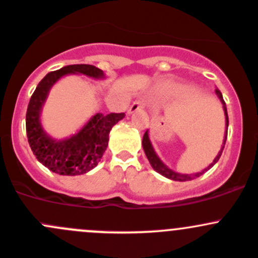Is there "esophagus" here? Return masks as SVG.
Instances as JSON below:
<instances>
[{
    "label": "esophagus",
    "mask_w": 258,
    "mask_h": 258,
    "mask_svg": "<svg viewBox=\"0 0 258 258\" xmlns=\"http://www.w3.org/2000/svg\"><path fill=\"white\" fill-rule=\"evenodd\" d=\"M141 108H144V102H141V101H135L131 105V107L128 108V113L131 114L134 112H137V111H140Z\"/></svg>",
    "instance_id": "1"
}]
</instances>
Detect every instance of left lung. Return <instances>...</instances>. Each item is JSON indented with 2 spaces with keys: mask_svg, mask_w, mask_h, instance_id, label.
I'll return each instance as SVG.
<instances>
[{
  "mask_svg": "<svg viewBox=\"0 0 258 258\" xmlns=\"http://www.w3.org/2000/svg\"><path fill=\"white\" fill-rule=\"evenodd\" d=\"M216 95H217V97L220 98L221 103H222V107H223V111H225V118H226V131H225V139H223V144H222V147H221L220 152L217 153V156L215 157V160H213L212 163H210L209 167H206L205 170H202L201 172H197V173H189V175H186V173H178V172H175L173 170H171L170 167H167V166L165 165V163L161 161V158L158 157V155L156 153L155 148H153L152 144H151L150 141V136H148V130L145 132L144 135V139H142V147H144V151L146 153V157H147V160L150 161V165L152 166L153 170L156 171V172H158L160 175L165 176V177L170 178V179H173V181H179V182H183V181H192V179L200 177V176L204 175L206 171H209L210 168H212L213 166L216 165V162H217L218 160H220L221 155H222V151L223 148H225V144H226V140H227V128H228V114H227V108H226V103L225 101H223V97H222V93L220 92V90H216Z\"/></svg>",
  "mask_w": 258,
  "mask_h": 258,
  "instance_id": "1",
  "label": "left lung"
}]
</instances>
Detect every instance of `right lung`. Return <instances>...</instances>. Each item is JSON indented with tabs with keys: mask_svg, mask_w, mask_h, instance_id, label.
I'll return each mask as SVG.
<instances>
[{
	"mask_svg": "<svg viewBox=\"0 0 258 258\" xmlns=\"http://www.w3.org/2000/svg\"><path fill=\"white\" fill-rule=\"evenodd\" d=\"M67 75H83L103 80L102 70L92 64H70L46 75L36 87L26 113V132L33 155L49 171L63 176L87 173L98 165L108 146L111 128L121 121L124 113H96L77 134L57 140L45 131L41 112L52 86Z\"/></svg>",
	"mask_w": 258,
	"mask_h": 258,
	"instance_id": "obj_1",
	"label": "right lung"
}]
</instances>
